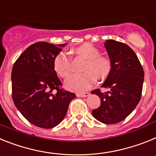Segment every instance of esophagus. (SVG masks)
<instances>
[{"instance_id": "34e87169", "label": "esophagus", "mask_w": 156, "mask_h": 156, "mask_svg": "<svg viewBox=\"0 0 156 156\" xmlns=\"http://www.w3.org/2000/svg\"><path fill=\"white\" fill-rule=\"evenodd\" d=\"M77 97H89V93H77Z\"/></svg>"}]
</instances>
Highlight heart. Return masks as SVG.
<instances>
[{"label":"heart","mask_w":156,"mask_h":156,"mask_svg":"<svg viewBox=\"0 0 156 156\" xmlns=\"http://www.w3.org/2000/svg\"><path fill=\"white\" fill-rule=\"evenodd\" d=\"M74 54L87 59L83 67L86 71L81 74H71L65 82V87L73 92H82L91 87L96 77L104 78L111 70L110 61L100 55V51L89 43H85L72 51ZM54 70L59 76L65 78L71 72V58L68 53L60 52L53 60Z\"/></svg>","instance_id":"b5f03b06"}]
</instances>
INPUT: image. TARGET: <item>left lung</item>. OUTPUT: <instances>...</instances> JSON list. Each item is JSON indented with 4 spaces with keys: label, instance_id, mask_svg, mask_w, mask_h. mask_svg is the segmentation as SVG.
<instances>
[{
    "label": "left lung",
    "instance_id": "left-lung-1",
    "mask_svg": "<svg viewBox=\"0 0 156 156\" xmlns=\"http://www.w3.org/2000/svg\"><path fill=\"white\" fill-rule=\"evenodd\" d=\"M110 59L111 70L101 87V93L92 91L101 99V106L92 112L93 117L104 124L122 121L135 109L141 97L144 74L136 53L127 44L115 40L104 42Z\"/></svg>",
    "mask_w": 156,
    "mask_h": 156
}]
</instances>
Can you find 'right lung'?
<instances>
[{"label": "right lung", "instance_id": "add662e5", "mask_svg": "<svg viewBox=\"0 0 156 156\" xmlns=\"http://www.w3.org/2000/svg\"><path fill=\"white\" fill-rule=\"evenodd\" d=\"M67 45L39 41L31 44L15 63L12 70V99L20 113L33 125L53 128L64 119L76 95L59 89L62 83L53 60ZM54 89L58 91L52 93Z\"/></svg>", "mask_w": 156, "mask_h": 156}]
</instances>
